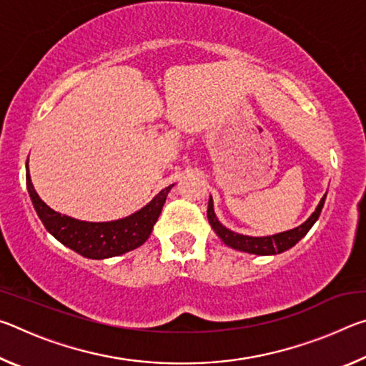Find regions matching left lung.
<instances>
[{
    "instance_id": "1",
    "label": "left lung",
    "mask_w": 366,
    "mask_h": 366,
    "mask_svg": "<svg viewBox=\"0 0 366 366\" xmlns=\"http://www.w3.org/2000/svg\"><path fill=\"white\" fill-rule=\"evenodd\" d=\"M325 198H326V195L321 198V202L318 203L317 209H315L313 214L310 216V218L303 222V224H300L295 229H290V231H286V232L268 235V237H249V235H242V234L229 231V229L222 226L218 221V218H216L212 197H209V202H208L207 216H208L209 224H212V227H213V231L218 234V237L226 245L232 247V249H235V250L255 253V255H276V253L286 252L290 249V247H294L303 237V235H305L310 229H312L315 221L320 218V213L325 205Z\"/></svg>"
}]
</instances>
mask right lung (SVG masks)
I'll use <instances>...</instances> for the list:
<instances>
[{"instance_id": "right-lung-1", "label": "right lung", "mask_w": 366, "mask_h": 366, "mask_svg": "<svg viewBox=\"0 0 366 366\" xmlns=\"http://www.w3.org/2000/svg\"><path fill=\"white\" fill-rule=\"evenodd\" d=\"M26 179L30 200L46 231L74 252L94 259L122 255L144 244L150 237L154 222L158 221L166 197L172 187L169 185L161 190L147 207L129 218L109 222H86L53 212L45 202H41L30 181L29 164Z\"/></svg>"}]
</instances>
